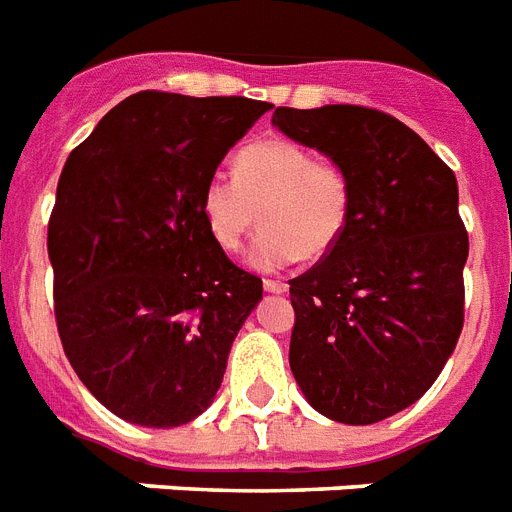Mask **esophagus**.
I'll list each match as a JSON object with an SVG mask.
<instances>
[{
  "label": "esophagus",
  "instance_id": "1",
  "mask_svg": "<svg viewBox=\"0 0 512 512\" xmlns=\"http://www.w3.org/2000/svg\"><path fill=\"white\" fill-rule=\"evenodd\" d=\"M264 290L266 293H287V282L282 280H264Z\"/></svg>",
  "mask_w": 512,
  "mask_h": 512
}]
</instances>
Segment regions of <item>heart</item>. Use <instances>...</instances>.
I'll use <instances>...</instances> for the list:
<instances>
[{"mask_svg": "<svg viewBox=\"0 0 512 512\" xmlns=\"http://www.w3.org/2000/svg\"><path fill=\"white\" fill-rule=\"evenodd\" d=\"M201 214L225 251H238L264 219L248 264L274 272L337 246L350 217V183L337 164L319 162L298 143L269 138L240 151L235 175L214 172L206 180Z\"/></svg>", "mask_w": 512, "mask_h": 512, "instance_id": "heart-1", "label": "heart"}]
</instances>
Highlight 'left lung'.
I'll return each mask as SVG.
<instances>
[{
	"mask_svg": "<svg viewBox=\"0 0 512 512\" xmlns=\"http://www.w3.org/2000/svg\"><path fill=\"white\" fill-rule=\"evenodd\" d=\"M272 125L350 183L342 238L290 280V369L314 411L377 424L416 403L458 345L468 259L458 180L421 135L377 109L277 107Z\"/></svg>",
	"mask_w": 512,
	"mask_h": 512,
	"instance_id": "obj_1",
	"label": "left lung"
}]
</instances>
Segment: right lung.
I'll use <instances>...</instances> for the list:
<instances>
[{
	"instance_id": "1",
	"label": "right lung",
	"mask_w": 512,
	"mask_h": 512,
	"mask_svg": "<svg viewBox=\"0 0 512 512\" xmlns=\"http://www.w3.org/2000/svg\"><path fill=\"white\" fill-rule=\"evenodd\" d=\"M266 101L141 91L67 156L49 219L54 314L78 379L122 421L183 426L214 403L261 280L211 238L204 185Z\"/></svg>"
}]
</instances>
